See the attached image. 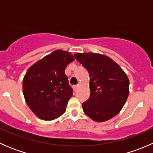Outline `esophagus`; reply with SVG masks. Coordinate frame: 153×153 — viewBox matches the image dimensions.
I'll return each mask as SVG.
<instances>
[{
  "instance_id": "34e87169",
  "label": "esophagus",
  "mask_w": 153,
  "mask_h": 153,
  "mask_svg": "<svg viewBox=\"0 0 153 153\" xmlns=\"http://www.w3.org/2000/svg\"><path fill=\"white\" fill-rule=\"evenodd\" d=\"M78 85H75L73 86V89L75 92H76L77 90H78Z\"/></svg>"
}]
</instances>
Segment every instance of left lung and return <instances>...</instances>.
I'll return each mask as SVG.
<instances>
[{"mask_svg":"<svg viewBox=\"0 0 153 153\" xmlns=\"http://www.w3.org/2000/svg\"><path fill=\"white\" fill-rule=\"evenodd\" d=\"M75 59L87 69L90 96L82 104L87 116L97 122L108 121L119 113L129 95V81L124 71L108 56L75 53Z\"/></svg>","mask_w":153,"mask_h":153,"instance_id":"1","label":"left lung"}]
</instances>
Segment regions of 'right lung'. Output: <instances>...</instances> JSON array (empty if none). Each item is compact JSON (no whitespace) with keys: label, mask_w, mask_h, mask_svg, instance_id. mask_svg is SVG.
<instances>
[{"label":"right lung","mask_w":153,"mask_h":153,"mask_svg":"<svg viewBox=\"0 0 153 153\" xmlns=\"http://www.w3.org/2000/svg\"><path fill=\"white\" fill-rule=\"evenodd\" d=\"M74 60L70 52L58 49L31 66L24 75V98L41 119L52 121L65 112L73 92L64 71Z\"/></svg>","instance_id":"right-lung-1"}]
</instances>
